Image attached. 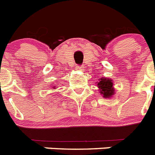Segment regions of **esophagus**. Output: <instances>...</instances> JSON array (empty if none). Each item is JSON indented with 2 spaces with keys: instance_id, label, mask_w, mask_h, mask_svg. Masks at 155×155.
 I'll use <instances>...</instances> for the list:
<instances>
[{
  "instance_id": "obj_1",
  "label": "esophagus",
  "mask_w": 155,
  "mask_h": 155,
  "mask_svg": "<svg viewBox=\"0 0 155 155\" xmlns=\"http://www.w3.org/2000/svg\"><path fill=\"white\" fill-rule=\"evenodd\" d=\"M76 69H77V70H78V71H82L83 70H84V67H82V66H78V65H77V66H76Z\"/></svg>"
}]
</instances>
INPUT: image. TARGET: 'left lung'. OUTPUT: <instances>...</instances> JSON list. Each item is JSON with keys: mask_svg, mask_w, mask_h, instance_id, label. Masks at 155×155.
Here are the masks:
<instances>
[{"mask_svg": "<svg viewBox=\"0 0 155 155\" xmlns=\"http://www.w3.org/2000/svg\"><path fill=\"white\" fill-rule=\"evenodd\" d=\"M98 88L100 91V94L104 98H110L114 95V88L113 85V81L107 78H101L100 82L97 84Z\"/></svg>", "mask_w": 155, "mask_h": 155, "instance_id": "8db88e82", "label": "left lung"}]
</instances>
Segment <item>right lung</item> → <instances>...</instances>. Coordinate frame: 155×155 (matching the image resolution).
Wrapping results in <instances>:
<instances>
[{
	"instance_id": "add662e5",
	"label": "right lung",
	"mask_w": 155,
	"mask_h": 155,
	"mask_svg": "<svg viewBox=\"0 0 155 155\" xmlns=\"http://www.w3.org/2000/svg\"><path fill=\"white\" fill-rule=\"evenodd\" d=\"M53 88H55V87H53Z\"/></svg>"
}]
</instances>
